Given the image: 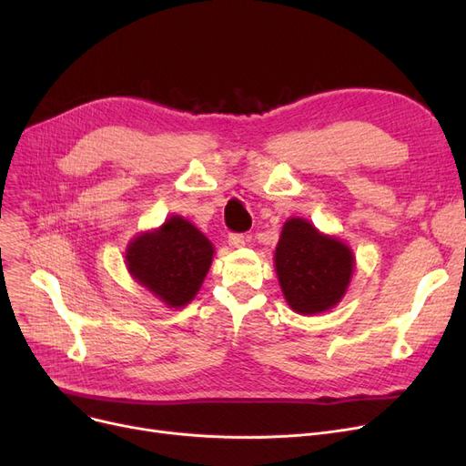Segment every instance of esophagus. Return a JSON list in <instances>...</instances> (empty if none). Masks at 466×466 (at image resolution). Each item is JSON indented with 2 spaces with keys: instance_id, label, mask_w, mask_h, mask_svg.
<instances>
[{
  "instance_id": "34e87169",
  "label": "esophagus",
  "mask_w": 466,
  "mask_h": 466,
  "mask_svg": "<svg viewBox=\"0 0 466 466\" xmlns=\"http://www.w3.org/2000/svg\"><path fill=\"white\" fill-rule=\"evenodd\" d=\"M246 241H248V238L243 236V234H236V232L228 234L230 248H243V246H246Z\"/></svg>"
}]
</instances>
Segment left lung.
<instances>
[{
  "label": "left lung",
  "mask_w": 466,
  "mask_h": 466,
  "mask_svg": "<svg viewBox=\"0 0 466 466\" xmlns=\"http://www.w3.org/2000/svg\"><path fill=\"white\" fill-rule=\"evenodd\" d=\"M283 295L297 313L311 315L344 297L353 272V255L344 243L323 236L304 218L285 223L276 249Z\"/></svg>",
  "instance_id": "1"
}]
</instances>
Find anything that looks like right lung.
Returning <instances> with one entry per match:
<instances>
[{
    "mask_svg": "<svg viewBox=\"0 0 466 466\" xmlns=\"http://www.w3.org/2000/svg\"><path fill=\"white\" fill-rule=\"evenodd\" d=\"M211 258L209 239L181 217L167 218L157 232L137 236L127 251L130 274L171 308L194 299Z\"/></svg>",
    "mask_w": 466,
    "mask_h": 466,
    "instance_id": "add662e5",
    "label": "right lung"
}]
</instances>
